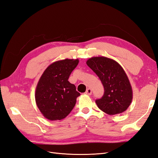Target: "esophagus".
Masks as SVG:
<instances>
[{"label":"esophagus","instance_id":"esophagus-1","mask_svg":"<svg viewBox=\"0 0 158 158\" xmlns=\"http://www.w3.org/2000/svg\"><path fill=\"white\" fill-rule=\"evenodd\" d=\"M85 94L88 95L92 94V89H91V88H88V89H86V92H85Z\"/></svg>","mask_w":158,"mask_h":158}]
</instances>
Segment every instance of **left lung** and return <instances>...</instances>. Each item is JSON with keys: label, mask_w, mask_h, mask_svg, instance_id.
<instances>
[{"label": "left lung", "mask_w": 158, "mask_h": 158, "mask_svg": "<svg viewBox=\"0 0 158 158\" xmlns=\"http://www.w3.org/2000/svg\"><path fill=\"white\" fill-rule=\"evenodd\" d=\"M86 64L98 75L104 87L103 97L95 101L98 107L110 115L125 111L132 102V89L122 66L105 56L92 57Z\"/></svg>", "instance_id": "1"}]
</instances>
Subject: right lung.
I'll return each instance as SVG.
<instances>
[{
	"mask_svg": "<svg viewBox=\"0 0 158 158\" xmlns=\"http://www.w3.org/2000/svg\"><path fill=\"white\" fill-rule=\"evenodd\" d=\"M78 63V59L54 62L40 78L35 89V102L43 115L49 120L63 119L73 109L80 94L68 80Z\"/></svg>",
	"mask_w": 158,
	"mask_h": 158,
	"instance_id": "obj_1",
	"label": "right lung"
}]
</instances>
